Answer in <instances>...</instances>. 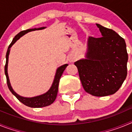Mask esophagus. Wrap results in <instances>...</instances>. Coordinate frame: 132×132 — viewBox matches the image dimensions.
Masks as SVG:
<instances>
[{"label": "esophagus", "instance_id": "obj_1", "mask_svg": "<svg viewBox=\"0 0 132 132\" xmlns=\"http://www.w3.org/2000/svg\"><path fill=\"white\" fill-rule=\"evenodd\" d=\"M75 60V58H73V57H72V58H70V59H69L70 62H73V61H74Z\"/></svg>", "mask_w": 132, "mask_h": 132}]
</instances>
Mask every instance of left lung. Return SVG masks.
<instances>
[{"label":"left lung","mask_w":132,"mask_h":132,"mask_svg":"<svg viewBox=\"0 0 132 132\" xmlns=\"http://www.w3.org/2000/svg\"><path fill=\"white\" fill-rule=\"evenodd\" d=\"M96 24L102 37L88 38L86 59L75 65L85 91L106 96L117 92L126 78L128 55L123 38L113 30Z\"/></svg>","instance_id":"1"}]
</instances>
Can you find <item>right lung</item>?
Here are the masks:
<instances>
[{"label": "right lung", "mask_w": 132, "mask_h": 132, "mask_svg": "<svg viewBox=\"0 0 132 132\" xmlns=\"http://www.w3.org/2000/svg\"><path fill=\"white\" fill-rule=\"evenodd\" d=\"M45 28V27L43 28H34V29H28V30H24V31H20V33L16 35L13 39L12 42L10 45L9 46V48L7 50L6 55V64L5 67H4V73H5V75L6 77V82L8 87H9V90H10L12 94L17 98L18 101L21 102L22 104H24V105L27 106L31 107V108H42V107H45L47 106L52 104L55 100L56 97H57V94L58 92V87H59V82L60 78L62 75L63 73L64 70L67 67L68 65L67 64H65V65H62L59 67V68L57 69V71L55 73V76L54 80H53V84H52V87L50 88L48 91L47 93H45V94L39 95V96H35V97L31 98H26L23 97L20 95H18L17 93L14 92L10 85V80H9V75H8V62H9V55L10 53V47H12V45H13L16 41L18 40L21 36H24L25 34L28 33L29 31H34V30H42V29Z\"/></svg>", "instance_id": "right-lung-1"}]
</instances>
